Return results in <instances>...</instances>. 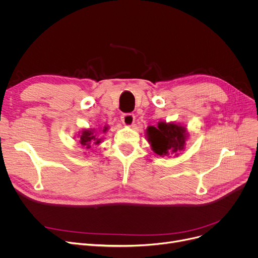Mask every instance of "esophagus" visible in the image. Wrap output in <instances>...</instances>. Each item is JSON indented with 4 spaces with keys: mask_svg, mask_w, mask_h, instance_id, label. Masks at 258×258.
Instances as JSON below:
<instances>
[{
    "mask_svg": "<svg viewBox=\"0 0 258 258\" xmlns=\"http://www.w3.org/2000/svg\"><path fill=\"white\" fill-rule=\"evenodd\" d=\"M121 121L124 125L131 126L134 124V122H135V116H134V114H124L121 116Z\"/></svg>",
    "mask_w": 258,
    "mask_h": 258,
    "instance_id": "34e87169",
    "label": "esophagus"
}]
</instances>
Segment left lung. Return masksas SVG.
<instances>
[{"label":"left lung","instance_id":"left-lung-1","mask_svg":"<svg viewBox=\"0 0 258 258\" xmlns=\"http://www.w3.org/2000/svg\"><path fill=\"white\" fill-rule=\"evenodd\" d=\"M146 134L153 151L159 156H168L169 153L177 154L183 150L187 139L184 126L166 122H159L158 127L148 126Z\"/></svg>","mask_w":258,"mask_h":258}]
</instances>
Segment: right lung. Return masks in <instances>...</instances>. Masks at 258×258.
I'll return each mask as SVG.
<instances>
[{"instance_id":"1","label":"right lung","mask_w":258,"mask_h":258,"mask_svg":"<svg viewBox=\"0 0 258 258\" xmlns=\"http://www.w3.org/2000/svg\"><path fill=\"white\" fill-rule=\"evenodd\" d=\"M107 130V126H104L102 132L105 133ZM101 142V138H97L96 135L94 134L93 130H84L79 137V143L83 145L87 150L91 148V144H99Z\"/></svg>"}]
</instances>
